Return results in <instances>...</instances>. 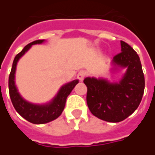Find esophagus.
<instances>
[{
    "label": "esophagus",
    "mask_w": 155,
    "mask_h": 155,
    "mask_svg": "<svg viewBox=\"0 0 155 155\" xmlns=\"http://www.w3.org/2000/svg\"><path fill=\"white\" fill-rule=\"evenodd\" d=\"M86 76V73H85V71H79V73L77 74V78L80 80V81H84V77Z\"/></svg>",
    "instance_id": "1"
}]
</instances>
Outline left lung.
Here are the masks:
<instances>
[{
	"instance_id": "obj_1",
	"label": "left lung",
	"mask_w": 155,
	"mask_h": 155,
	"mask_svg": "<svg viewBox=\"0 0 155 155\" xmlns=\"http://www.w3.org/2000/svg\"><path fill=\"white\" fill-rule=\"evenodd\" d=\"M121 52L114 55V70L127 68L118 83L105 79L87 77L88 107L94 116L107 122L117 123L125 120L139 107L144 91V76L140 57L130 45L120 41Z\"/></svg>"
}]
</instances>
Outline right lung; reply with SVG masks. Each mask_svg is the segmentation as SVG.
<instances>
[{"mask_svg":"<svg viewBox=\"0 0 155 155\" xmlns=\"http://www.w3.org/2000/svg\"><path fill=\"white\" fill-rule=\"evenodd\" d=\"M45 40H38L25 45L24 49L19 54L15 55L13 64H12L11 74L9 75V93H10V97L12 100L13 106L21 116L23 117L29 122L35 124L48 123L57 119L61 114L62 111L64 110L65 101H66L68 95L71 94V92L74 89V86L79 83L78 80H74L67 84H64L60 89V91L54 96V99L47 104H32L21 97L15 84V74L17 62L20 60V58L33 45L41 44Z\"/></svg>","mask_w":155,"mask_h":155,"instance_id":"1","label":"right lung"}]
</instances>
